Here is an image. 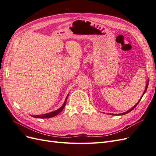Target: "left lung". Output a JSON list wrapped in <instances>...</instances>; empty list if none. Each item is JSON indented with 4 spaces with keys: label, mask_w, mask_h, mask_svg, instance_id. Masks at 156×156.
I'll return each mask as SVG.
<instances>
[{
    "label": "left lung",
    "mask_w": 156,
    "mask_h": 156,
    "mask_svg": "<svg viewBox=\"0 0 156 156\" xmlns=\"http://www.w3.org/2000/svg\"><path fill=\"white\" fill-rule=\"evenodd\" d=\"M148 83H147V84H146V89H145V90H144V93H143V96H142V97H141L140 98V100H139V101H138V103H136V104L133 107V108H131V109L130 110H129V111H127V112H124V113H122V114H120L119 115H125V114H127V113H128V112H129L130 111H131L132 110H133V109H134V108H135V107L136 106V105H137V104H138V103H139V101H140V100H141V99H142V98H143V95H144V93L146 92V90H147V88H148Z\"/></svg>",
    "instance_id": "1"
}]
</instances>
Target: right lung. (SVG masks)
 <instances>
[{"label": "right lung", "mask_w": 156, "mask_h": 156, "mask_svg": "<svg viewBox=\"0 0 156 156\" xmlns=\"http://www.w3.org/2000/svg\"><path fill=\"white\" fill-rule=\"evenodd\" d=\"M67 98L66 97V99L65 100V102L64 103V105L61 107L60 108H58V110H56L53 112H49V113H47V114H44V115H36V116H32L34 118H39V119H49V118H51V117H53L55 116H56L57 115H58L59 113L62 111L63 108H64L65 105H66V100H67Z\"/></svg>", "instance_id": "add662e5"}]
</instances>
